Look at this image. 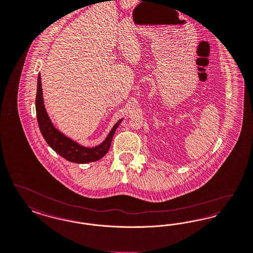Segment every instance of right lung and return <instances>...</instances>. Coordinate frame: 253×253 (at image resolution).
Wrapping results in <instances>:
<instances>
[{"mask_svg":"<svg viewBox=\"0 0 253 253\" xmlns=\"http://www.w3.org/2000/svg\"><path fill=\"white\" fill-rule=\"evenodd\" d=\"M35 108L39 129L46 143L53 150H55L59 155H61V157L64 158L69 162L77 164H87L90 162H95L104 157L109 150L114 133L122 121L120 120L115 124L112 130L107 135L106 139L101 145L91 148L80 146L77 142L66 137L63 133H61V131H58L53 126L52 122L44 108L40 74L38 75L37 81Z\"/></svg>","mask_w":253,"mask_h":253,"instance_id":"obj_1","label":"right lung"}]
</instances>
